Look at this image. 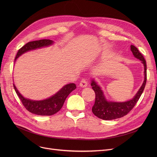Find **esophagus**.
I'll return each instance as SVG.
<instances>
[{
    "mask_svg": "<svg viewBox=\"0 0 157 157\" xmlns=\"http://www.w3.org/2000/svg\"><path fill=\"white\" fill-rule=\"evenodd\" d=\"M87 85H88V83H87L86 80L85 79H82L79 83V86L81 87L85 88V87H86Z\"/></svg>",
    "mask_w": 157,
    "mask_h": 157,
    "instance_id": "obj_1",
    "label": "esophagus"
}]
</instances>
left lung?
Returning a JSON list of instances; mask_svg holds the SVG:
<instances>
[{
	"label": "left lung",
	"mask_w": 157,
	"mask_h": 157,
	"mask_svg": "<svg viewBox=\"0 0 157 157\" xmlns=\"http://www.w3.org/2000/svg\"><path fill=\"white\" fill-rule=\"evenodd\" d=\"M130 50L134 56L141 60L144 67V80L139 90L132 99L124 102H114L107 101L104 97L102 90L98 86L96 82L92 80L91 86L95 94V100L92 107V112L96 117L104 120H111L123 117L132 109L141 96L146 86L147 80L146 63L143 54L134 45L130 46Z\"/></svg>",
	"instance_id": "left-lung-1"
}]
</instances>
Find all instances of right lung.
Returning <instances> with one entry per match:
<instances>
[{"label":"right lung","instance_id":"obj_1","mask_svg":"<svg viewBox=\"0 0 157 157\" xmlns=\"http://www.w3.org/2000/svg\"><path fill=\"white\" fill-rule=\"evenodd\" d=\"M53 43V40L50 39H41L29 42L18 49V53L15 57V60L24 53L32 50V49L49 46ZM13 86L16 93L17 94L26 109L33 114L40 115V116H51V115L59 111L62 108L66 98L72 91L76 88V86L74 83L66 85L55 95L50 98H48L43 101H36L24 98L18 91L14 84Z\"/></svg>","mask_w":157,"mask_h":157}]
</instances>
